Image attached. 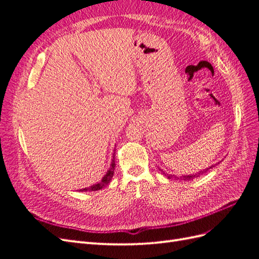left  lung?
<instances>
[{
    "instance_id": "obj_1",
    "label": "left lung",
    "mask_w": 259,
    "mask_h": 259,
    "mask_svg": "<svg viewBox=\"0 0 259 259\" xmlns=\"http://www.w3.org/2000/svg\"><path fill=\"white\" fill-rule=\"evenodd\" d=\"M216 165V164H215ZM215 165H210L209 167H207V168H205V169H203V170H200L199 173H195V174H190V175H184V176H180V177H177V176H174V175H168V174H166L165 171H164L163 169H161V168H159L162 173L165 175L168 179H171V178H177V179H183V180H191V179H193V178H195V177H199L200 175H202V174H204V173H206V171L208 170V169H210V168H213Z\"/></svg>"
}]
</instances>
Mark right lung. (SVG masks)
<instances>
[{
	"label": "right lung",
	"instance_id": "1",
	"mask_svg": "<svg viewBox=\"0 0 259 259\" xmlns=\"http://www.w3.org/2000/svg\"><path fill=\"white\" fill-rule=\"evenodd\" d=\"M115 149H114V152H113V155H112V161H111V165H110V168H109L107 170L106 175L103 177V179L100 180L99 183L93 185L89 188H84V189H81L80 191H96V190H100L103 189V188H105L109 183H110V180L112 179V176H113V173H114V167H115Z\"/></svg>",
	"mask_w": 259,
	"mask_h": 259
}]
</instances>
